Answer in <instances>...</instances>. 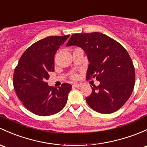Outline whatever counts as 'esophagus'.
Masks as SVG:
<instances>
[{
  "instance_id": "34e87169",
  "label": "esophagus",
  "mask_w": 147,
  "mask_h": 147,
  "mask_svg": "<svg viewBox=\"0 0 147 147\" xmlns=\"http://www.w3.org/2000/svg\"><path fill=\"white\" fill-rule=\"evenodd\" d=\"M82 86V85L81 84H72V86H73V87H76V88H80V87H81Z\"/></svg>"
}]
</instances>
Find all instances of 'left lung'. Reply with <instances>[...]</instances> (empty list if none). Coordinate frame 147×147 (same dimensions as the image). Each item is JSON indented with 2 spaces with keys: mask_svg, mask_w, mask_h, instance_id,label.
<instances>
[{
  "mask_svg": "<svg viewBox=\"0 0 147 147\" xmlns=\"http://www.w3.org/2000/svg\"><path fill=\"white\" fill-rule=\"evenodd\" d=\"M66 46L84 50L89 63L86 79L96 78L100 82L86 98L88 105L103 114L120 109L132 94L135 80V67L125 49L100 32L72 34Z\"/></svg>",
  "mask_w": 147,
  "mask_h": 147,
  "instance_id": "obj_1",
  "label": "left lung"
}]
</instances>
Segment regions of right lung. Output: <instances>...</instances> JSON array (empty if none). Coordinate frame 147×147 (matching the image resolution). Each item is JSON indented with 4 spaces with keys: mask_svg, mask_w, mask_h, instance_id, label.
<instances>
[{
    "mask_svg": "<svg viewBox=\"0 0 147 147\" xmlns=\"http://www.w3.org/2000/svg\"><path fill=\"white\" fill-rule=\"evenodd\" d=\"M65 36H48L29 46L15 67L13 85L18 98L29 111L37 115L57 113L65 106L72 85L64 83L58 89L46 80L54 71L57 50L68 38Z\"/></svg>",
    "mask_w": 147,
    "mask_h": 147,
    "instance_id": "right-lung-1",
    "label": "right lung"
}]
</instances>
